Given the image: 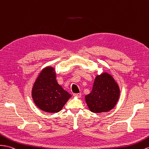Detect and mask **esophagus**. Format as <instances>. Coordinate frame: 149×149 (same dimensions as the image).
I'll list each match as a JSON object with an SVG mask.
<instances>
[{
  "label": "esophagus",
  "instance_id": "34e87169",
  "mask_svg": "<svg viewBox=\"0 0 149 149\" xmlns=\"http://www.w3.org/2000/svg\"><path fill=\"white\" fill-rule=\"evenodd\" d=\"M73 96H76V97H78V98H79V97H81V93H74V94H73Z\"/></svg>",
  "mask_w": 149,
  "mask_h": 149
}]
</instances>
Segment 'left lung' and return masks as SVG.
<instances>
[{
  "mask_svg": "<svg viewBox=\"0 0 149 149\" xmlns=\"http://www.w3.org/2000/svg\"><path fill=\"white\" fill-rule=\"evenodd\" d=\"M120 96L118 84L111 76L103 73L96 77L92 91L85 100L90 110L93 113L111 110L116 104Z\"/></svg>",
  "mask_w": 149,
  "mask_h": 149,
  "instance_id": "left-lung-1",
  "label": "left lung"
}]
</instances>
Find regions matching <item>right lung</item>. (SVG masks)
Here are the masks:
<instances>
[{
	"mask_svg": "<svg viewBox=\"0 0 149 149\" xmlns=\"http://www.w3.org/2000/svg\"><path fill=\"white\" fill-rule=\"evenodd\" d=\"M53 68H46L34 84L32 96L35 104L46 112L57 113L71 95L64 90L56 80Z\"/></svg>",
	"mask_w": 149,
	"mask_h": 149,
	"instance_id": "obj_1",
	"label": "right lung"
}]
</instances>
